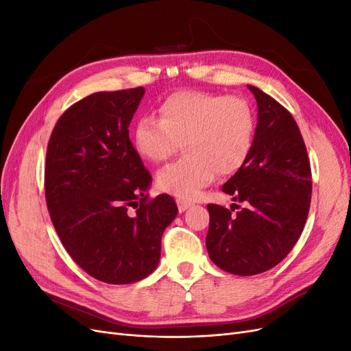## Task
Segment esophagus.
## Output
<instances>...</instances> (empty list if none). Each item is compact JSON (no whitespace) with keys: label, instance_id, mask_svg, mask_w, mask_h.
Returning <instances> with one entry per match:
<instances>
[{"label":"esophagus","instance_id":"34e87169","mask_svg":"<svg viewBox=\"0 0 351 351\" xmlns=\"http://www.w3.org/2000/svg\"><path fill=\"white\" fill-rule=\"evenodd\" d=\"M177 206H178V210H180V212H184V210H187L190 206H192V204H190V202H187V200L178 199V200H177Z\"/></svg>","mask_w":351,"mask_h":351}]
</instances>
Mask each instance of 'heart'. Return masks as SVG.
I'll list each match as a JSON object with an SVG mask.
<instances>
[{
  "instance_id": "heart-1",
  "label": "heart",
  "mask_w": 351,
  "mask_h": 351,
  "mask_svg": "<svg viewBox=\"0 0 351 351\" xmlns=\"http://www.w3.org/2000/svg\"><path fill=\"white\" fill-rule=\"evenodd\" d=\"M256 121L239 97L204 90H178L159 105V120L141 117L133 127L136 152L162 162L183 143L180 161L159 169L156 184L165 193L193 199L218 176H230L250 155Z\"/></svg>"
}]
</instances>
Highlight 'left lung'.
Masks as SVG:
<instances>
[{"label": "left lung", "mask_w": 351, "mask_h": 351, "mask_svg": "<svg viewBox=\"0 0 351 351\" xmlns=\"http://www.w3.org/2000/svg\"><path fill=\"white\" fill-rule=\"evenodd\" d=\"M258 104V124L247 161L222 186L247 204L231 215L208 205L206 249L222 271L256 275L278 265L299 240L311 208L312 174L293 115L269 95L247 84Z\"/></svg>", "instance_id": "8db88e82"}]
</instances>
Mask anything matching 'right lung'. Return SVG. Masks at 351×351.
<instances>
[{
    "label": "right lung",
    "instance_id": "right-lung-1",
    "mask_svg": "<svg viewBox=\"0 0 351 351\" xmlns=\"http://www.w3.org/2000/svg\"><path fill=\"white\" fill-rule=\"evenodd\" d=\"M143 95L136 88L83 98L60 117L47 149L52 224L73 261L107 284L151 275L162 232L178 214L171 196L147 199L152 176L130 142L129 125Z\"/></svg>",
    "mask_w": 351,
    "mask_h": 351
}]
</instances>
